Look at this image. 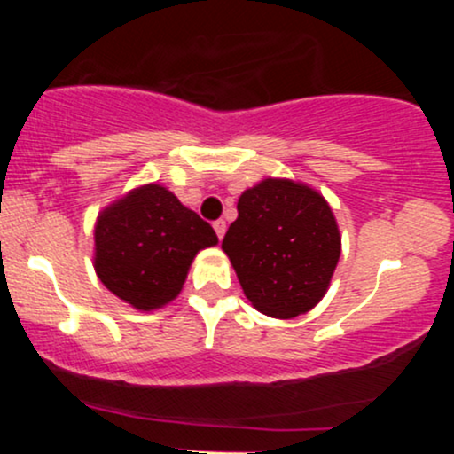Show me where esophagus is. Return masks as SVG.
I'll list each match as a JSON object with an SVG mask.
<instances>
[{
	"label": "esophagus",
	"mask_w": 454,
	"mask_h": 454,
	"mask_svg": "<svg viewBox=\"0 0 454 454\" xmlns=\"http://www.w3.org/2000/svg\"><path fill=\"white\" fill-rule=\"evenodd\" d=\"M213 228H215V232H217V239H223V234H226V222L223 220H217V222H213Z\"/></svg>",
	"instance_id": "1"
}]
</instances>
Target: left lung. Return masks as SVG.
<instances>
[{
  "label": "left lung",
  "instance_id": "obj_1",
  "mask_svg": "<svg viewBox=\"0 0 454 454\" xmlns=\"http://www.w3.org/2000/svg\"><path fill=\"white\" fill-rule=\"evenodd\" d=\"M222 249L245 296L262 314H305L326 293L341 254L328 202L311 187L264 179L245 190Z\"/></svg>",
  "mask_w": 454,
  "mask_h": 454
}]
</instances>
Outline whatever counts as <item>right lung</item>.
Masks as SVG:
<instances>
[{
	"label": "right lung",
	"instance_id": "add662e5",
	"mask_svg": "<svg viewBox=\"0 0 454 454\" xmlns=\"http://www.w3.org/2000/svg\"><path fill=\"white\" fill-rule=\"evenodd\" d=\"M217 243L209 222L161 185H143L100 213L96 273L137 309H158L184 288L192 260Z\"/></svg>",
	"mask_w": 454,
	"mask_h": 454
}]
</instances>
